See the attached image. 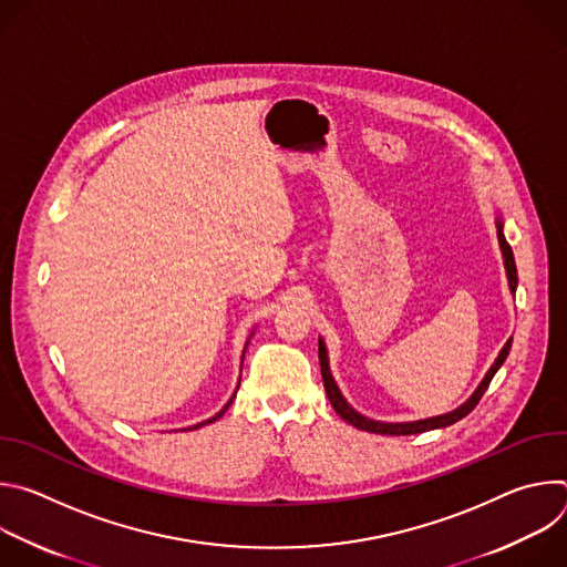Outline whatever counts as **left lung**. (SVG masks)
Masks as SVG:
<instances>
[{
  "label": "left lung",
  "instance_id": "1",
  "mask_svg": "<svg viewBox=\"0 0 567 567\" xmlns=\"http://www.w3.org/2000/svg\"><path fill=\"white\" fill-rule=\"evenodd\" d=\"M498 226V241H501V251H503V260H505V269H507V280H509V289L512 293H516V285H518V274H516V262H514V254H512V247L507 245L505 239V233H503V219L498 217L496 221ZM512 350V339L505 343V348L501 350L498 359L494 361V365L487 370V374H484V379L480 381V385L475 388V392L462 403V406H457L455 411L446 413V415H437V417H429V420H417V422H396V424H390V422H377V420H370L361 413H357L350 403L346 401V396L341 394L334 377H332V370H330V359H328V348H326V341L318 339V361H320V374H322V383H326V392L330 396V403L334 406V411L352 426L361 429V431H368V433H379V435H415V433H424V431H433V429H444V426H451L455 422H460L462 417H466L475 406L477 401L482 399V394L487 392L494 374L501 370V365L505 363L507 354Z\"/></svg>",
  "mask_w": 567,
  "mask_h": 567
}]
</instances>
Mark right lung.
I'll return each mask as SVG.
<instances>
[{"label": "right lung", "mask_w": 567, "mask_h": 567, "mask_svg": "<svg viewBox=\"0 0 567 567\" xmlns=\"http://www.w3.org/2000/svg\"><path fill=\"white\" fill-rule=\"evenodd\" d=\"M247 346H249V343H247ZM233 399H235V392H233V396L226 401V406H224V409H221V411H219L215 417H210V420H206V422H202V424H197V426H193V429H199V426H206V424H210V422H217V420H219V417H221V415L228 411V406H230V403H233ZM193 429H188V431H193Z\"/></svg>", "instance_id": "obj_1"}]
</instances>
